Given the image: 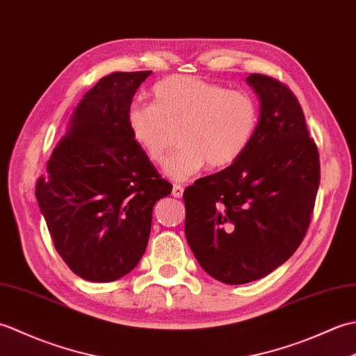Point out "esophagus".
Masks as SVG:
<instances>
[{
	"instance_id": "1",
	"label": "esophagus",
	"mask_w": 356,
	"mask_h": 356,
	"mask_svg": "<svg viewBox=\"0 0 356 356\" xmlns=\"http://www.w3.org/2000/svg\"><path fill=\"white\" fill-rule=\"evenodd\" d=\"M172 195L174 197H177V199H180L184 195V186L182 185H174L172 186Z\"/></svg>"
}]
</instances>
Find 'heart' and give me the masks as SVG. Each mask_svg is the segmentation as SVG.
<instances>
[{
  "instance_id": "b5f03b06",
  "label": "heart",
  "mask_w": 356,
  "mask_h": 356,
  "mask_svg": "<svg viewBox=\"0 0 356 356\" xmlns=\"http://www.w3.org/2000/svg\"><path fill=\"white\" fill-rule=\"evenodd\" d=\"M153 104L127 115L133 139L153 163L165 162L177 133L180 148L165 165L174 180H188L208 165L222 170L251 145L259 108L243 90H228L195 76H170L151 90Z\"/></svg>"
}]
</instances>
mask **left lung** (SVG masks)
I'll return each mask as SVG.
<instances>
[{
  "label": "left lung",
  "instance_id": "obj_1",
  "mask_svg": "<svg viewBox=\"0 0 356 356\" xmlns=\"http://www.w3.org/2000/svg\"><path fill=\"white\" fill-rule=\"evenodd\" d=\"M246 82L261 102L251 145L184 193L188 245L225 284L259 280L297 251L320 185L318 148L292 90L259 73Z\"/></svg>",
  "mask_w": 356,
  "mask_h": 356
}]
</instances>
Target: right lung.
<instances>
[{
	"label": "right lung",
	"instance_id": "1",
	"mask_svg": "<svg viewBox=\"0 0 356 356\" xmlns=\"http://www.w3.org/2000/svg\"><path fill=\"white\" fill-rule=\"evenodd\" d=\"M151 72H115L82 97L69 130L36 180L53 245L81 278L108 283L147 249L154 203L172 185L133 139L127 115Z\"/></svg>",
	"mask_w": 356,
	"mask_h": 356
}]
</instances>
